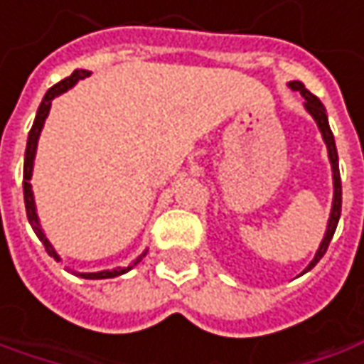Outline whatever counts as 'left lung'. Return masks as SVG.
Masks as SVG:
<instances>
[{
	"instance_id": "1",
	"label": "left lung",
	"mask_w": 364,
	"mask_h": 364,
	"mask_svg": "<svg viewBox=\"0 0 364 364\" xmlns=\"http://www.w3.org/2000/svg\"><path fill=\"white\" fill-rule=\"evenodd\" d=\"M289 87H291L293 91H299V93H301V97L306 100V103H304V105H306V109L309 112V116L316 119V124H318V128H320V132H322V138H324V142H326V149H328V159H330V165H332V179H334V199H332V212H330V220H328V228H326L324 238H322V242H320V248H318V252H316L314 261L309 262L308 269L304 271V273H308L309 269H314V267L318 264V261L324 257L326 250H328V245H330V240H332V236H334V232H336V226H338V220H340V210H342V185H340L338 152H336L334 134H332L330 124H328L326 107L322 105V102L314 95V93H309L301 81H291V83H289Z\"/></svg>"
}]
</instances>
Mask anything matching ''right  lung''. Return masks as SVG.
I'll list each match as a JSON object with an SVG mask.
<instances>
[{"label":"right lung","mask_w":364,"mask_h":364,"mask_svg":"<svg viewBox=\"0 0 364 364\" xmlns=\"http://www.w3.org/2000/svg\"><path fill=\"white\" fill-rule=\"evenodd\" d=\"M91 73L83 71V69H79V71H75L71 77H67V79H63L60 83H56L53 87L46 91V95H44V100L40 103L38 112H36V118H34V124H32V130H30V134H28V144H26V156H24V203H26V215H28V222H30V226L32 230L36 232V236L40 238V242L44 245L46 248V252L56 259V261H60V257L56 255V250L53 248V245L48 242V238H46V234H44V230L40 228V222H38V213H36V203H34V193H32V185H30V179H32V168H34V156H36V146H38V138L40 132H42V126H44V119L48 118V112H50V103L55 100L56 95H60V93H65V91H69V89L79 81V79H85L89 77ZM146 257V250L136 259L132 264H128V267H118V269H112V271H97V273H77L79 277H83V279H112V277H118L124 275V273H128L132 267H136L138 262L142 261Z\"/></svg>","instance_id":"1"}]
</instances>
